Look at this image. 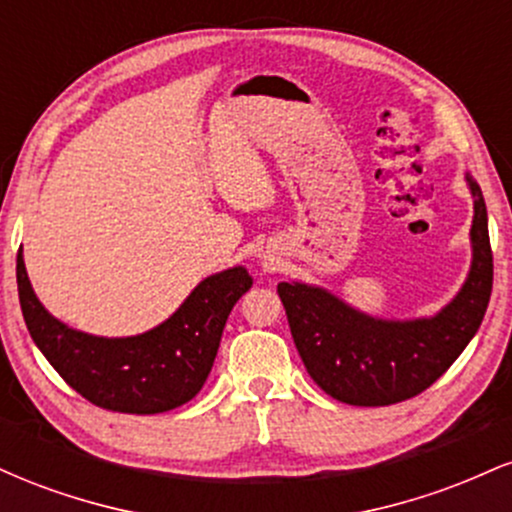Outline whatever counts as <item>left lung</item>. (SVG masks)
I'll return each instance as SVG.
<instances>
[{
    "label": "left lung",
    "mask_w": 512,
    "mask_h": 512,
    "mask_svg": "<svg viewBox=\"0 0 512 512\" xmlns=\"http://www.w3.org/2000/svg\"><path fill=\"white\" fill-rule=\"evenodd\" d=\"M474 197V260L462 291L428 320H375L325 289L279 284L289 327L305 370L327 395L356 407H387L431 387L479 330L489 308L493 255L481 187Z\"/></svg>",
    "instance_id": "obj_1"
}]
</instances>
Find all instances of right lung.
I'll list each match as a JSON object with an SVG mask.
<instances>
[{
	"mask_svg": "<svg viewBox=\"0 0 512 512\" xmlns=\"http://www.w3.org/2000/svg\"><path fill=\"white\" fill-rule=\"evenodd\" d=\"M16 281L23 320L50 366L88 402L122 414H161L190 402L209 378L228 313L252 286L243 267L226 269L204 279L156 330L105 339L62 325L40 305L21 248Z\"/></svg>",
	"mask_w": 512,
	"mask_h": 512,
	"instance_id": "1",
	"label": "right lung"
}]
</instances>
